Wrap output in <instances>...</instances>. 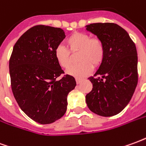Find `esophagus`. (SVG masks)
<instances>
[{"label": "esophagus", "mask_w": 146, "mask_h": 146, "mask_svg": "<svg viewBox=\"0 0 146 146\" xmlns=\"http://www.w3.org/2000/svg\"><path fill=\"white\" fill-rule=\"evenodd\" d=\"M83 80V79H80V78H76V82L77 84H79Z\"/></svg>", "instance_id": "1"}]
</instances>
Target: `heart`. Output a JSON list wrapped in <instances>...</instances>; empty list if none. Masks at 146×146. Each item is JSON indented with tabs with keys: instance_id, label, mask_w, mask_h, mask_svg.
<instances>
[{
	"instance_id": "b5f03b06",
	"label": "heart",
	"mask_w": 146,
	"mask_h": 146,
	"mask_svg": "<svg viewBox=\"0 0 146 146\" xmlns=\"http://www.w3.org/2000/svg\"><path fill=\"white\" fill-rule=\"evenodd\" d=\"M67 48L58 46L54 51V57L58 65L66 69L72 63L71 54H76L77 65L70 66L66 73L76 77H83L92 72L93 67H98L105 56V46L101 39L92 37L86 33L76 32L67 38Z\"/></svg>"
}]
</instances>
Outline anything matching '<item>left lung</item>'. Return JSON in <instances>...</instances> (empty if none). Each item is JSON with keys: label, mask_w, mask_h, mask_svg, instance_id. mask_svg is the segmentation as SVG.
I'll return each mask as SVG.
<instances>
[{"label": "left lung", "mask_w": 146, "mask_h": 146, "mask_svg": "<svg viewBox=\"0 0 146 146\" xmlns=\"http://www.w3.org/2000/svg\"><path fill=\"white\" fill-rule=\"evenodd\" d=\"M86 30L101 39L105 46L104 59L94 76L92 92L86 103L92 112L102 116L120 113L128 104L138 84V54L135 43L119 25L92 23Z\"/></svg>", "instance_id": "obj_1"}]
</instances>
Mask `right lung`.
<instances>
[{
    "label": "right lung",
    "mask_w": 146,
    "mask_h": 146,
    "mask_svg": "<svg viewBox=\"0 0 146 146\" xmlns=\"http://www.w3.org/2000/svg\"><path fill=\"white\" fill-rule=\"evenodd\" d=\"M66 37L60 28L38 25L15 43L9 60L11 90L21 110L30 118L48 124L60 119L67 110V95L76 85L65 75L54 51Z\"/></svg>",
    "instance_id": "1"
}]
</instances>
